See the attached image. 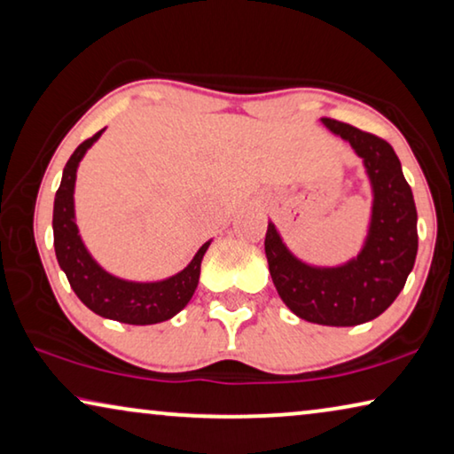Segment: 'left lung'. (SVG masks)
<instances>
[{"instance_id": "left-lung-1", "label": "left lung", "mask_w": 454, "mask_h": 454, "mask_svg": "<svg viewBox=\"0 0 454 454\" xmlns=\"http://www.w3.org/2000/svg\"><path fill=\"white\" fill-rule=\"evenodd\" d=\"M322 124L353 146L371 181L364 245L342 265L314 267L297 259L269 222L265 254L277 294L295 316L322 326H356L381 316L403 289L416 262L418 214L389 142L338 120L322 118Z\"/></svg>"}]
</instances>
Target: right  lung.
<instances>
[{
	"label": "right lung",
	"mask_w": 454,
	"mask_h": 454,
	"mask_svg": "<svg viewBox=\"0 0 454 454\" xmlns=\"http://www.w3.org/2000/svg\"><path fill=\"white\" fill-rule=\"evenodd\" d=\"M104 130H99L91 138L81 142L63 168V179H60V187L57 195H54L52 209V232L57 261L60 269L65 270L73 292L98 316L107 317V320L134 324V326H146V324L171 320L193 297L200 281L201 259H204L212 240L201 245L192 262L184 270H179L177 275L167 277L162 281H126L107 273L106 269L98 265V261L90 254V250L85 248L83 240L79 236V228L75 222V198H73V193H75L79 162Z\"/></svg>",
	"instance_id": "1"
}]
</instances>
